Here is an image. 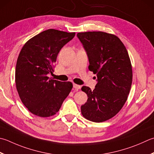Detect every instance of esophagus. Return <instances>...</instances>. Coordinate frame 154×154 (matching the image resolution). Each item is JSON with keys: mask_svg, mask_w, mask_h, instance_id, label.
<instances>
[{"mask_svg": "<svg viewBox=\"0 0 154 154\" xmlns=\"http://www.w3.org/2000/svg\"><path fill=\"white\" fill-rule=\"evenodd\" d=\"M81 86L79 85H77V84H73V89L75 90V91H77L79 89H81Z\"/></svg>", "mask_w": 154, "mask_h": 154, "instance_id": "34e87169", "label": "esophagus"}]
</instances>
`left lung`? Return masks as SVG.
Wrapping results in <instances>:
<instances>
[{"label": "left lung", "instance_id": "1", "mask_svg": "<svg viewBox=\"0 0 154 154\" xmlns=\"http://www.w3.org/2000/svg\"><path fill=\"white\" fill-rule=\"evenodd\" d=\"M88 56L89 71L97 75V83L91 90L83 86L87 95L81 113L93 122L112 118L127 101L132 83V67L128 51L113 34L101 31L77 33Z\"/></svg>", "mask_w": 154, "mask_h": 154}]
</instances>
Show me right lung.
I'll use <instances>...</instances> for the list:
<instances>
[{
	"label": "right lung",
	"mask_w": 154,
	"mask_h": 154,
	"mask_svg": "<svg viewBox=\"0 0 154 154\" xmlns=\"http://www.w3.org/2000/svg\"><path fill=\"white\" fill-rule=\"evenodd\" d=\"M75 32L48 29L24 45L18 57L15 83L20 99L30 112L42 117L55 115L73 88V84L48 77L60 50Z\"/></svg>",
	"instance_id": "obj_1"
}]
</instances>
